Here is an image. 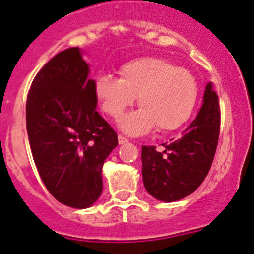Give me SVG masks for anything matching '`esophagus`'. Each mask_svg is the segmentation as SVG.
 <instances>
[{"label":"esophagus","mask_w":254,"mask_h":254,"mask_svg":"<svg viewBox=\"0 0 254 254\" xmlns=\"http://www.w3.org/2000/svg\"><path fill=\"white\" fill-rule=\"evenodd\" d=\"M118 140H119V144H125V143H127V139L125 138V136H123V135H119V136H118Z\"/></svg>","instance_id":"esophagus-1"}]
</instances>
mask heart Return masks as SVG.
I'll list each match as a JSON object with an SVG mask.
<instances>
[{
    "label": "heart",
    "mask_w": 254,
    "mask_h": 254,
    "mask_svg": "<svg viewBox=\"0 0 254 254\" xmlns=\"http://www.w3.org/2000/svg\"><path fill=\"white\" fill-rule=\"evenodd\" d=\"M122 78L100 76L95 96L107 115L118 119L138 97L141 106L120 119L129 135H144L154 127L172 131L187 122L197 101V83L187 69L162 58H140L120 68Z\"/></svg>",
    "instance_id": "heart-1"
}]
</instances>
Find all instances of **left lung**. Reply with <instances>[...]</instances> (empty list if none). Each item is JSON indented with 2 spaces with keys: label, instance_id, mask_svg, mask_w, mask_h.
I'll list each match as a JSON object with an SVG mask.
<instances>
[{
  "label": "left lung",
  "instance_id": "obj_1",
  "mask_svg": "<svg viewBox=\"0 0 254 254\" xmlns=\"http://www.w3.org/2000/svg\"><path fill=\"white\" fill-rule=\"evenodd\" d=\"M220 110L218 95L209 82L204 101L182 136L164 150L141 148L143 184L149 195L164 202L181 200L196 191L209 173L218 147Z\"/></svg>",
  "mask_w": 254,
  "mask_h": 254
}]
</instances>
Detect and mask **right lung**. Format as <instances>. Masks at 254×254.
<instances>
[{
    "label": "right lung",
    "mask_w": 254,
    "mask_h": 254,
    "mask_svg": "<svg viewBox=\"0 0 254 254\" xmlns=\"http://www.w3.org/2000/svg\"><path fill=\"white\" fill-rule=\"evenodd\" d=\"M79 48L50 59L31 83L26 129L34 162L59 202L87 209L102 192V166L118 135L96 106L95 79Z\"/></svg>",
    "instance_id": "add662e5"
}]
</instances>
